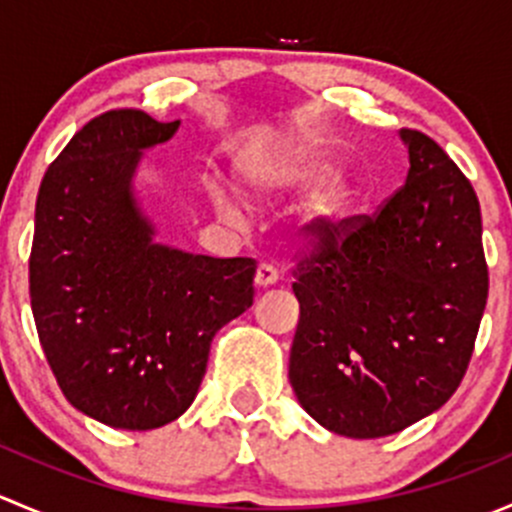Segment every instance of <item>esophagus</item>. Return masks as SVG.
I'll use <instances>...</instances> for the list:
<instances>
[{"mask_svg": "<svg viewBox=\"0 0 512 512\" xmlns=\"http://www.w3.org/2000/svg\"><path fill=\"white\" fill-rule=\"evenodd\" d=\"M277 280H280V272H277L275 265H270V262H262V265L257 267V272H255L257 287H272Z\"/></svg>", "mask_w": 512, "mask_h": 512, "instance_id": "obj_1", "label": "esophagus"}]
</instances>
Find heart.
<instances>
[{
	"label": "heart",
	"mask_w": 512,
	"mask_h": 512,
	"mask_svg": "<svg viewBox=\"0 0 512 512\" xmlns=\"http://www.w3.org/2000/svg\"><path fill=\"white\" fill-rule=\"evenodd\" d=\"M334 163L324 153L312 148H292L270 158H257L245 168V183L260 198H280L314 185L312 193L299 210V227L304 235L322 237L337 235L354 218L356 190L352 180L342 173H332ZM325 180L322 181L321 178ZM210 198L225 218H237L242 210L235 190L223 183L210 185Z\"/></svg>",
	"instance_id": "1"
}]
</instances>
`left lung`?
Returning <instances> with one entry per match:
<instances>
[{
  "label": "left lung",
  "mask_w": 512,
  "mask_h": 512,
  "mask_svg": "<svg viewBox=\"0 0 512 512\" xmlns=\"http://www.w3.org/2000/svg\"><path fill=\"white\" fill-rule=\"evenodd\" d=\"M409 175L374 218L322 237L294 270L289 384L332 433L381 438L461 384L488 299L476 190L433 138L401 128Z\"/></svg>",
  "instance_id": "left-lung-1"
}]
</instances>
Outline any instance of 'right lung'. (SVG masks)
<instances>
[{"mask_svg":"<svg viewBox=\"0 0 512 512\" xmlns=\"http://www.w3.org/2000/svg\"><path fill=\"white\" fill-rule=\"evenodd\" d=\"M118 108L86 123L41 180L29 294L46 361L74 409L111 428L151 431L188 411L213 337L252 307V257L193 255L156 242L133 175L170 141Z\"/></svg>","mask_w":512,"mask_h":512,"instance_id":"right-lung-1","label":"right lung"}]
</instances>
